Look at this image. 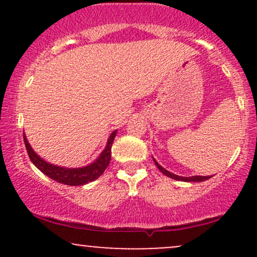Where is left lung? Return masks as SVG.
<instances>
[{
    "mask_svg": "<svg viewBox=\"0 0 257 257\" xmlns=\"http://www.w3.org/2000/svg\"><path fill=\"white\" fill-rule=\"evenodd\" d=\"M153 162H155V164L157 166V168L159 170H161L162 173L164 174V175L168 176V178L170 179H174V180H179V181H187V182H192V181H196V182H200V181H205V180L210 179L211 176H191V178H184V176H179V175H175V174L168 172L167 169H164L163 167L159 166V164L156 162V159L153 158Z\"/></svg>",
    "mask_w": 257,
    "mask_h": 257,
    "instance_id": "obj_1",
    "label": "left lung"
}]
</instances>
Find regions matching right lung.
<instances>
[{"label":"right lung","mask_w":257,"mask_h":257,"mask_svg":"<svg viewBox=\"0 0 257 257\" xmlns=\"http://www.w3.org/2000/svg\"><path fill=\"white\" fill-rule=\"evenodd\" d=\"M116 133L117 131L111 133L105 150L101 152V155L99 156V158L96 159L94 163L83 168H71V169H69V168L53 166V164H49L48 162L43 161V159L41 158L40 156H37L34 150L31 149L30 144L26 140L25 134L24 143L26 151H28V155L29 157H30L32 163H34L43 174H46L48 178H51L54 180V181L60 182V184L64 185L81 186L98 179L100 175H102V173L105 172L106 168L108 167L111 161V147L112 144H113L114 138H116Z\"/></svg>","instance_id":"1"}]
</instances>
